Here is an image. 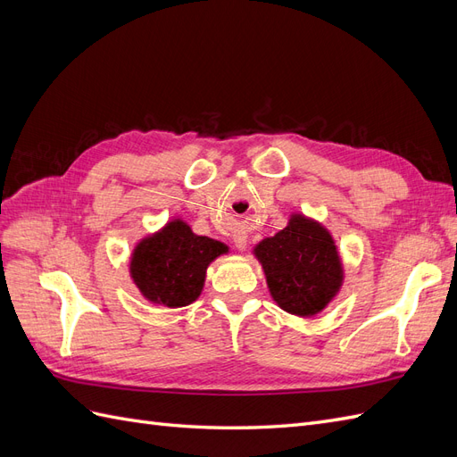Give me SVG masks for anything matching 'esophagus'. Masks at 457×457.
Listing matches in <instances>:
<instances>
[{"instance_id": "obj_1", "label": "esophagus", "mask_w": 457, "mask_h": 457, "mask_svg": "<svg viewBox=\"0 0 457 457\" xmlns=\"http://www.w3.org/2000/svg\"><path fill=\"white\" fill-rule=\"evenodd\" d=\"M245 242H247V238L244 237V234H234V244H237L238 250H244Z\"/></svg>"}]
</instances>
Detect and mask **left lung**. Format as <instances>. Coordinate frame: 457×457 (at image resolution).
Segmentation results:
<instances>
[{"instance_id":"8db88e82","label":"left lung","mask_w":457,"mask_h":457,"mask_svg":"<svg viewBox=\"0 0 457 457\" xmlns=\"http://www.w3.org/2000/svg\"><path fill=\"white\" fill-rule=\"evenodd\" d=\"M274 301L297 316L320 312L341 286V265L329 234L303 217L262 240L257 250Z\"/></svg>"}]
</instances>
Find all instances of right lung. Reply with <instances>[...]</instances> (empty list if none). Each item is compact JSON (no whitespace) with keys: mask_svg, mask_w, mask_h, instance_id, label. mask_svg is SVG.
<instances>
[{"mask_svg":"<svg viewBox=\"0 0 457 457\" xmlns=\"http://www.w3.org/2000/svg\"><path fill=\"white\" fill-rule=\"evenodd\" d=\"M227 247L196 237L181 220L143 240L131 259V276L141 294L165 307H185L195 301L210 262Z\"/></svg>","mask_w":457,"mask_h":457,"instance_id":"1","label":"right lung"}]
</instances>
